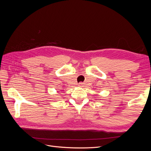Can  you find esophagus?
Wrapping results in <instances>:
<instances>
[{"label":"esophagus","mask_w":151,"mask_h":151,"mask_svg":"<svg viewBox=\"0 0 151 151\" xmlns=\"http://www.w3.org/2000/svg\"><path fill=\"white\" fill-rule=\"evenodd\" d=\"M83 84H84L83 83H79L78 85H79V87H82V86H83Z\"/></svg>","instance_id":"obj_1"}]
</instances>
